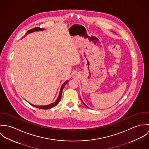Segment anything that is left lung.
Segmentation results:
<instances>
[{"mask_svg":"<svg viewBox=\"0 0 149 149\" xmlns=\"http://www.w3.org/2000/svg\"><path fill=\"white\" fill-rule=\"evenodd\" d=\"M81 102H83V104H84V105H85V106L86 107H88L86 106V105H85V103H84V102H83V100H82V99H81Z\"/></svg>","mask_w":149,"mask_h":149,"instance_id":"left-lung-1","label":"left lung"}]
</instances>
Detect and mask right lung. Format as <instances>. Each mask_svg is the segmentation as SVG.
<instances>
[{
  "mask_svg": "<svg viewBox=\"0 0 149 149\" xmlns=\"http://www.w3.org/2000/svg\"><path fill=\"white\" fill-rule=\"evenodd\" d=\"M44 29H42V28H40V27H35L31 30H30L29 31H27L26 34H29V33H33L34 31H42ZM68 80H66L64 84L63 85L61 86V89H60V93H59V95H58V98L57 99V100H56V102H54V103L50 104H49V105H47V106H35V105H33L31 103H30L32 106L34 107H36V108H40V109H50V108H52L54 107L57 106V104L60 102L61 99V95H62V92H63V89H64V86L65 85V84L66 83H68Z\"/></svg>",
  "mask_w": 149,
  "mask_h": 149,
  "instance_id": "obj_1",
  "label": "right lung"
}]
</instances>
